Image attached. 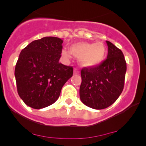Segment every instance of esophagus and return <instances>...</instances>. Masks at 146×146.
<instances>
[{
  "label": "esophagus",
  "instance_id": "34e87169",
  "mask_svg": "<svg viewBox=\"0 0 146 146\" xmlns=\"http://www.w3.org/2000/svg\"><path fill=\"white\" fill-rule=\"evenodd\" d=\"M74 74H80V71H79V69H77V68H74Z\"/></svg>",
  "mask_w": 146,
  "mask_h": 146
}]
</instances>
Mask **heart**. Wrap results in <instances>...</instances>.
<instances>
[{
	"label": "heart",
	"instance_id": "1",
	"mask_svg": "<svg viewBox=\"0 0 146 146\" xmlns=\"http://www.w3.org/2000/svg\"><path fill=\"white\" fill-rule=\"evenodd\" d=\"M71 53L79 58L80 64L85 67H94L99 65L104 60L107 50L102 42L88 43L79 42L72 45L70 52L62 50L61 55L66 59L71 57Z\"/></svg>",
	"mask_w": 146,
	"mask_h": 146
}]
</instances>
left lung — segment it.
Segmentation results:
<instances>
[{
	"mask_svg": "<svg viewBox=\"0 0 146 146\" xmlns=\"http://www.w3.org/2000/svg\"><path fill=\"white\" fill-rule=\"evenodd\" d=\"M107 59L94 67L81 70L80 100L86 106L102 110L113 104L119 97L124 86L126 63L120 49L107 41Z\"/></svg>",
	"mask_w": 146,
	"mask_h": 146,
	"instance_id": "left-lung-1",
	"label": "left lung"
}]
</instances>
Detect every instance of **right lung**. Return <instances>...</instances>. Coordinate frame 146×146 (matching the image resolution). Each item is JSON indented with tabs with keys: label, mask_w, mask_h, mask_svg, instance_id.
<instances>
[{
	"label": "right lung",
	"mask_w": 146,
	"mask_h": 146,
	"mask_svg": "<svg viewBox=\"0 0 146 146\" xmlns=\"http://www.w3.org/2000/svg\"><path fill=\"white\" fill-rule=\"evenodd\" d=\"M63 40L44 37L21 51L15 70L17 92L25 104L42 109L53 104L73 68L59 63Z\"/></svg>",
	"instance_id": "obj_1"
}]
</instances>
